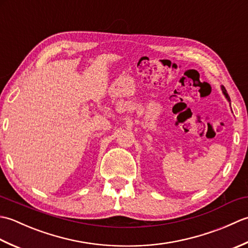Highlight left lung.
Returning <instances> with one entry per match:
<instances>
[{"mask_svg":"<svg viewBox=\"0 0 248 248\" xmlns=\"http://www.w3.org/2000/svg\"><path fill=\"white\" fill-rule=\"evenodd\" d=\"M221 91H223V93H224V95L226 96V98L229 100L230 102V97H229V95H228V93H227V91H226V89H225V87H221Z\"/></svg>","mask_w":248,"mask_h":248,"instance_id":"left-lung-1","label":"left lung"}]
</instances>
